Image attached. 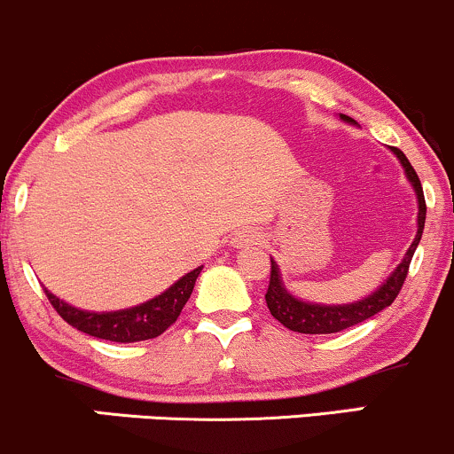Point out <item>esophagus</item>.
Here are the masks:
<instances>
[{"instance_id":"obj_1","label":"esophagus","mask_w":454,"mask_h":454,"mask_svg":"<svg viewBox=\"0 0 454 454\" xmlns=\"http://www.w3.org/2000/svg\"><path fill=\"white\" fill-rule=\"evenodd\" d=\"M260 241H262V234L256 232V231H239L232 239L234 247H245V245H258Z\"/></svg>"}]
</instances>
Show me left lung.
Masks as SVG:
<instances>
[{
    "instance_id": "obj_1",
    "label": "left lung",
    "mask_w": 454,
    "mask_h": 454,
    "mask_svg": "<svg viewBox=\"0 0 454 454\" xmlns=\"http://www.w3.org/2000/svg\"><path fill=\"white\" fill-rule=\"evenodd\" d=\"M348 119V117H343ZM352 121V119H348ZM397 158L403 164L405 175L414 185L416 196H419V232H416L414 243L410 245L408 254L405 258L401 260V264L395 269V273L384 281L382 286L367 299L356 301L352 305H311V303H303V301L294 299L286 293V288L281 286L279 279V269L278 264L270 260V278H269V288L264 299H267V307L270 311V316L275 320H279L281 325L290 331L296 333H307V335H328V333H340L346 331L354 325H361V322L369 320L372 316L380 314L382 309H387L388 305H393V301L397 299V294L403 288V281L408 278L410 270V262L411 256L416 252V245L420 243V237H423V228H425V215H427V205H425V194H423V185H420L419 175L416 170L411 168V164L408 158L403 155V151L393 147Z\"/></svg>"
}]
</instances>
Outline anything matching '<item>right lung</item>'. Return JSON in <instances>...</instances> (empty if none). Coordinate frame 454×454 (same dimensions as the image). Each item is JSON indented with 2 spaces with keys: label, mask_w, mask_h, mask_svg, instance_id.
Here are the masks:
<instances>
[{
  "label": "right lung",
  "mask_w": 454,
  "mask_h": 454,
  "mask_svg": "<svg viewBox=\"0 0 454 454\" xmlns=\"http://www.w3.org/2000/svg\"><path fill=\"white\" fill-rule=\"evenodd\" d=\"M198 267L170 286L164 294L155 296V299L147 301V303L132 307V309L123 311H111V314H91V311H81L76 307L64 303L57 296H53L49 290H44L49 303L55 307L67 325H72L78 331L87 333V335L98 337V340L117 341V343H134L153 340V337L161 335L173 322L179 317L181 309H184L187 299H190L192 290H194L196 278L200 275Z\"/></svg>",
  "instance_id": "right-lung-1"
}]
</instances>
